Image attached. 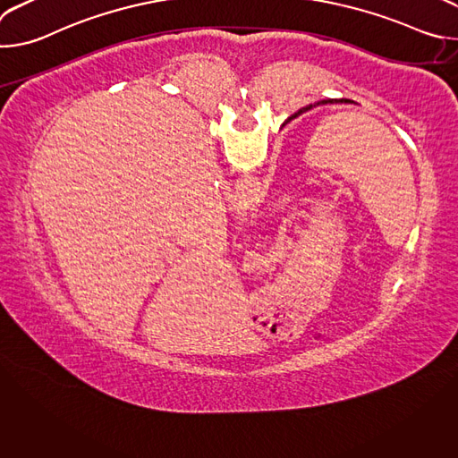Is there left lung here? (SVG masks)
I'll list each match as a JSON object with an SVG mask.
<instances>
[{
    "label": "left lung",
    "instance_id": "left-lung-1",
    "mask_svg": "<svg viewBox=\"0 0 458 458\" xmlns=\"http://www.w3.org/2000/svg\"><path fill=\"white\" fill-rule=\"evenodd\" d=\"M335 103H353L352 99H322V101H317V103H313V105H308V106H304V108H301L299 112H295L290 119H293V117H297L299 114H302V112H306V110H310V108H313V106H318V105H335Z\"/></svg>",
    "mask_w": 458,
    "mask_h": 458
}]
</instances>
